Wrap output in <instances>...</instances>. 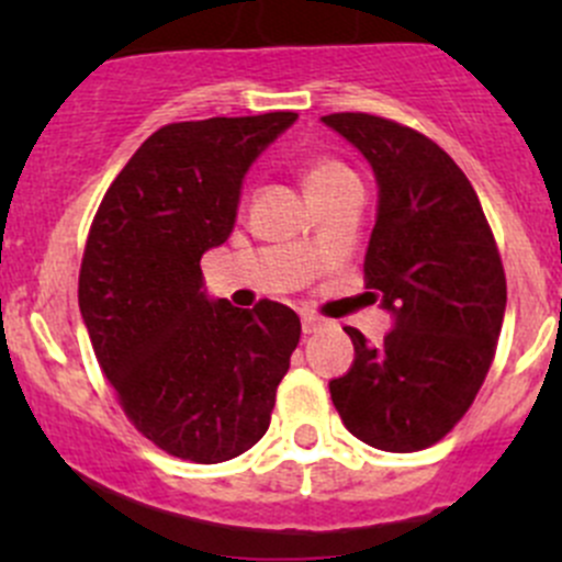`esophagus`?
<instances>
[{
  "label": "esophagus",
  "mask_w": 562,
  "mask_h": 562,
  "mask_svg": "<svg viewBox=\"0 0 562 562\" xmlns=\"http://www.w3.org/2000/svg\"><path fill=\"white\" fill-rule=\"evenodd\" d=\"M321 326H323L321 317L313 315V313H302V331L304 334H315Z\"/></svg>",
  "instance_id": "1"
}]
</instances>
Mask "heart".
Returning <instances> with one entry per match:
<instances>
[{
	"mask_svg": "<svg viewBox=\"0 0 562 562\" xmlns=\"http://www.w3.org/2000/svg\"><path fill=\"white\" fill-rule=\"evenodd\" d=\"M350 181L359 179H356V173L342 160H334V157H315L304 168V184H307L310 198L337 190V187L350 184Z\"/></svg>",
	"mask_w": 562,
	"mask_h": 562,
	"instance_id": "heart-1",
	"label": "heart"
}]
</instances>
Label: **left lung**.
Instances as JSON below:
<instances>
[{
	"instance_id": "8db88e82",
	"label": "left lung",
	"mask_w": 562,
	"mask_h": 562,
	"mask_svg": "<svg viewBox=\"0 0 562 562\" xmlns=\"http://www.w3.org/2000/svg\"><path fill=\"white\" fill-rule=\"evenodd\" d=\"M375 171L381 201L364 258L370 302L394 313L381 345L348 326V375L328 383L350 435L381 451H422L468 413L495 359L506 271L462 168L418 130L372 113H328Z\"/></svg>"
}]
</instances>
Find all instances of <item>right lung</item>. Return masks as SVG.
<instances>
[{
    "mask_svg": "<svg viewBox=\"0 0 562 562\" xmlns=\"http://www.w3.org/2000/svg\"><path fill=\"white\" fill-rule=\"evenodd\" d=\"M293 111L173 122L111 181L89 228L78 307L124 416L198 464L266 435L302 323L280 302H209L201 255L231 236L241 179Z\"/></svg>",
    "mask_w": 562,
    "mask_h": 562,
    "instance_id": "obj_1",
    "label": "right lung"
}]
</instances>
